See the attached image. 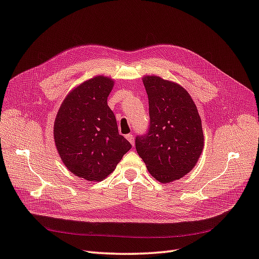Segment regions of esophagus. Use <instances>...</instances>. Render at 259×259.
Segmentation results:
<instances>
[{"instance_id": "34e87169", "label": "esophagus", "mask_w": 259, "mask_h": 259, "mask_svg": "<svg viewBox=\"0 0 259 259\" xmlns=\"http://www.w3.org/2000/svg\"><path fill=\"white\" fill-rule=\"evenodd\" d=\"M125 137H126L127 141L132 144V146H134V136H133L132 134H127Z\"/></svg>"}]
</instances>
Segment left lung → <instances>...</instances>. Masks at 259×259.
<instances>
[{"mask_svg": "<svg viewBox=\"0 0 259 259\" xmlns=\"http://www.w3.org/2000/svg\"><path fill=\"white\" fill-rule=\"evenodd\" d=\"M149 101V131L136 137V150L151 176L161 183L183 178L196 165L204 149L197 107L179 83L144 76Z\"/></svg>", "mask_w": 259, "mask_h": 259, "instance_id": "left-lung-1", "label": "left lung"}]
</instances>
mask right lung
I'll list each match as a JSON object with an SVG mask.
<instances>
[{
  "label": "right lung",
  "mask_w": 259,
  "mask_h": 259,
  "mask_svg": "<svg viewBox=\"0 0 259 259\" xmlns=\"http://www.w3.org/2000/svg\"><path fill=\"white\" fill-rule=\"evenodd\" d=\"M114 80L95 76L68 93L54 121V143L67 170L99 182L112 173L132 145L118 134L108 106Z\"/></svg>",
  "instance_id": "obj_1"
}]
</instances>
